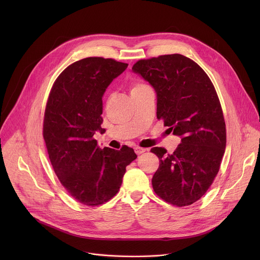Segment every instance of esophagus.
<instances>
[{
    "instance_id": "esophagus-1",
    "label": "esophagus",
    "mask_w": 260,
    "mask_h": 260,
    "mask_svg": "<svg viewBox=\"0 0 260 260\" xmlns=\"http://www.w3.org/2000/svg\"><path fill=\"white\" fill-rule=\"evenodd\" d=\"M146 150H147V149H145V148H141V147H136V148H135V152H136L138 155H140V154L146 152Z\"/></svg>"
}]
</instances>
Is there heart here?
Returning <instances> with one entry per match:
<instances>
[{"instance_id": "heart-1", "label": "heart", "mask_w": 260, "mask_h": 260, "mask_svg": "<svg viewBox=\"0 0 260 260\" xmlns=\"http://www.w3.org/2000/svg\"><path fill=\"white\" fill-rule=\"evenodd\" d=\"M147 87L148 86L145 83L135 80V81H132V83L129 84V92H131V94H134V93H137Z\"/></svg>"}]
</instances>
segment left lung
I'll list each match as a JSON object with an SVG mask.
<instances>
[{
	"label": "left lung",
	"instance_id": "1",
	"mask_svg": "<svg viewBox=\"0 0 260 260\" xmlns=\"http://www.w3.org/2000/svg\"><path fill=\"white\" fill-rule=\"evenodd\" d=\"M133 72L154 88L157 119L181 138L172 154L161 147L151 149L159 158L153 189L169 204L189 206L212 185L225 151V122L217 92L205 71L178 53L140 59Z\"/></svg>",
	"mask_w": 260,
	"mask_h": 260
}]
</instances>
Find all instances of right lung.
Wrapping results in <instances>:
<instances>
[{
    "mask_svg": "<svg viewBox=\"0 0 260 260\" xmlns=\"http://www.w3.org/2000/svg\"><path fill=\"white\" fill-rule=\"evenodd\" d=\"M127 66L112 58L80 59L61 72L48 96L43 137L50 162L70 196L86 206L112 199L137 158L133 148L101 149L93 139L103 132V95Z\"/></svg>",
    "mask_w": 260,
    "mask_h": 260,
    "instance_id": "right-lung-1",
    "label": "right lung"
}]
</instances>
